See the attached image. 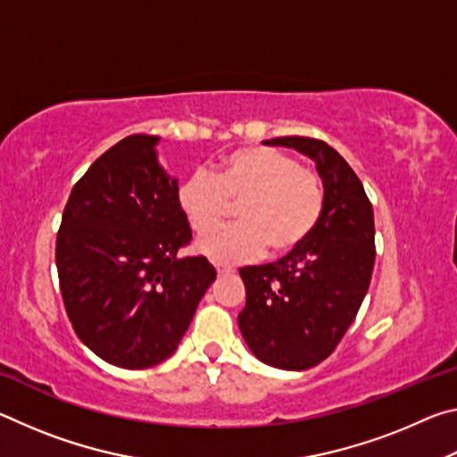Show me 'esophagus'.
I'll return each instance as SVG.
<instances>
[{
    "label": "esophagus",
    "instance_id": "34e87169",
    "mask_svg": "<svg viewBox=\"0 0 457 457\" xmlns=\"http://www.w3.org/2000/svg\"><path fill=\"white\" fill-rule=\"evenodd\" d=\"M215 270H218V274H220V276H226V274H231V272H234V268L223 266V264H215Z\"/></svg>",
    "mask_w": 457,
    "mask_h": 457
}]
</instances>
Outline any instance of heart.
<instances>
[{"label":"heart","mask_w":457,"mask_h":457,"mask_svg":"<svg viewBox=\"0 0 457 457\" xmlns=\"http://www.w3.org/2000/svg\"><path fill=\"white\" fill-rule=\"evenodd\" d=\"M229 200L240 201V223L207 232L195 244L218 264L256 260L266 247L272 253L298 247L320 220L324 187L314 169L272 146L229 151L212 173L199 169L177 187L179 210L197 234L225 217Z\"/></svg>","instance_id":"1"}]
</instances>
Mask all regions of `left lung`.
I'll list each match as a JSON object with an SVG mask.
<instances>
[{
    "instance_id": "left-lung-1",
    "label": "left lung",
    "mask_w": 457,
    "mask_h": 457,
    "mask_svg": "<svg viewBox=\"0 0 457 457\" xmlns=\"http://www.w3.org/2000/svg\"><path fill=\"white\" fill-rule=\"evenodd\" d=\"M316 163L324 210L282 260L239 270L245 306L237 316L250 351L270 367L304 370L337 349L357 316L375 266L373 205L351 165L324 141L278 137Z\"/></svg>"
}]
</instances>
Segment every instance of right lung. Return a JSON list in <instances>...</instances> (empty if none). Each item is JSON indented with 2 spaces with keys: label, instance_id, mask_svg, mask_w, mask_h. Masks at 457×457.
Masks as SVG:
<instances>
[{
  "label": "right lung",
  "instance_id": "1",
  "mask_svg": "<svg viewBox=\"0 0 457 457\" xmlns=\"http://www.w3.org/2000/svg\"><path fill=\"white\" fill-rule=\"evenodd\" d=\"M159 137L130 135L74 185L56 237L72 328L100 359L146 369L171 357L215 280L204 256L179 258L191 228L163 171Z\"/></svg>",
  "mask_w": 457,
  "mask_h": 457
}]
</instances>
